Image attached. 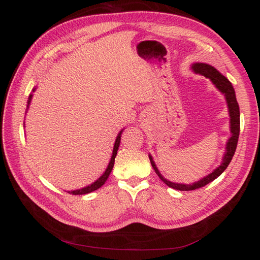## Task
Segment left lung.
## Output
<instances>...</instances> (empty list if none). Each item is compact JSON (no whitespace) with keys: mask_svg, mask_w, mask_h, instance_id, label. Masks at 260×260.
<instances>
[{"mask_svg":"<svg viewBox=\"0 0 260 260\" xmlns=\"http://www.w3.org/2000/svg\"><path fill=\"white\" fill-rule=\"evenodd\" d=\"M191 69L194 71L196 74H199L201 76H204L206 78L211 80L212 84L215 86L217 89L223 93L225 97V102H227V106L229 110V116H230V132H231V136L230 139L227 142V145H225V152L224 155L222 157V162L219 167L213 170L211 173L208 174L207 176H204L201 180H199L194 183L192 184H183V183H175V182H171L168 179H165L164 176L159 172L158 169L156 168L155 162L153 161V157L151 154H148V157H150V161L152 167L155 171V173L158 175V178L161 179L165 184L169 185L170 187H173L175 190H180V191H191V190H196L199 189V187H202L204 185H207L210 182H212L222 174L223 171L228 168L229 163L233 159L234 154L236 152L237 148V143H238L239 139V132H240V112H239V105L237 103V98H236V92L231 82L225 78L223 75H221L219 71L212 67L211 64L208 63H203V62H196L192 64Z\"/></svg>","mask_w":260,"mask_h":260,"instance_id":"8db88e82","label":"left lung"}]
</instances>
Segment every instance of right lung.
<instances>
[{
	"mask_svg": "<svg viewBox=\"0 0 260 260\" xmlns=\"http://www.w3.org/2000/svg\"><path fill=\"white\" fill-rule=\"evenodd\" d=\"M35 90H36V88H33V90H32V91H35ZM32 96H33L32 93H30L29 98H27L26 110H27V108H29V106H30V103H31ZM123 131H124V128L119 132L118 135H117V137H116V140H115V144H114V148H113L112 157H110V161H109V163H108V167H107V169L105 170V172L103 173V175H101V178H98L95 182H93V183H91V184H89V185H87V186H85V187H81V189L74 190V191H68V192L70 193V194H75V196L87 194V193H90V192H92V191H95V190L99 189V187L103 186V185L105 184V182L107 181L108 176H109L110 172H112V170H113V168H114L115 157H116V155H117V151H118V147H119V144H120V137H121V133H123Z\"/></svg>",
	"mask_w": 260,
	"mask_h": 260,
	"instance_id": "obj_1",
	"label": "right lung"
}]
</instances>
